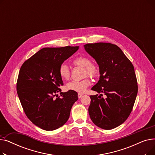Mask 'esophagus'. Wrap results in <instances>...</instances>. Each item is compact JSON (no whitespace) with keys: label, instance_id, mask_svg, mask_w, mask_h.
Here are the masks:
<instances>
[{"label":"esophagus","instance_id":"obj_1","mask_svg":"<svg viewBox=\"0 0 155 155\" xmlns=\"http://www.w3.org/2000/svg\"><path fill=\"white\" fill-rule=\"evenodd\" d=\"M82 95H83L82 94H81V93H78V98H80V97H82Z\"/></svg>","mask_w":155,"mask_h":155}]
</instances>
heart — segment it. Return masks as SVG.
Instances as JSON below:
<instances>
[{
  "label": "heart",
  "mask_w": 155,
  "mask_h": 155,
  "mask_svg": "<svg viewBox=\"0 0 155 155\" xmlns=\"http://www.w3.org/2000/svg\"><path fill=\"white\" fill-rule=\"evenodd\" d=\"M73 63L77 66L84 68V76H88L91 78H95L100 75V68L97 64L93 63L91 59L88 56H82L73 60ZM59 75L63 80H67L70 77V70L68 65L62 63L58 69ZM91 85V80L86 77L81 80L71 81L68 83L66 88L68 91L77 92H83Z\"/></svg>",
  "instance_id": "1"
}]
</instances>
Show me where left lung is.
<instances>
[{
	"mask_svg": "<svg viewBox=\"0 0 155 155\" xmlns=\"http://www.w3.org/2000/svg\"><path fill=\"white\" fill-rule=\"evenodd\" d=\"M86 51L98 63L100 79L92 90L88 113L93 123L104 129L123 124L133 108L138 87L133 64L120 48L109 43H88ZM102 93L107 95L101 97Z\"/></svg>",
	"mask_w": 155,
	"mask_h": 155,
	"instance_id": "left-lung-1",
	"label": "left lung"
}]
</instances>
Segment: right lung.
Returning <instances> with one entry per match:
<instances>
[{
    "instance_id": "add662e5",
    "label": "right lung",
    "mask_w": 155,
    "mask_h": 155,
    "mask_svg": "<svg viewBox=\"0 0 155 155\" xmlns=\"http://www.w3.org/2000/svg\"><path fill=\"white\" fill-rule=\"evenodd\" d=\"M78 50V46L44 48L22 64L18 95L28 118L41 129L53 131L64 125L78 100L75 91L61 92L63 84L58 73L60 64Z\"/></svg>"
}]
</instances>
